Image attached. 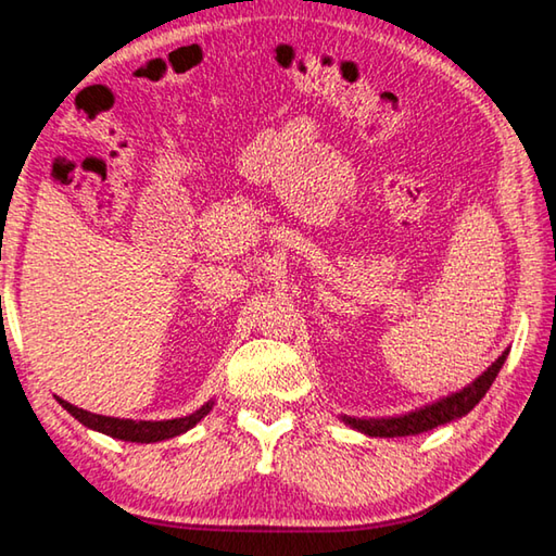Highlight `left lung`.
Segmentation results:
<instances>
[{
  "label": "left lung",
  "mask_w": 556,
  "mask_h": 556,
  "mask_svg": "<svg viewBox=\"0 0 556 556\" xmlns=\"http://www.w3.org/2000/svg\"><path fill=\"white\" fill-rule=\"evenodd\" d=\"M509 349L502 351V356L492 364L488 371L480 374L472 383L465 386L463 391H455L445 399H438L435 403L422 405L410 413H403V416H389V418H354V416H341L346 426L361 430V433L374 435V438H403V435H418L426 433V430H433L438 426H445V422L457 420L482 401V395L490 391L492 381H495L502 364L507 361Z\"/></svg>",
  "instance_id": "obj_1"
}]
</instances>
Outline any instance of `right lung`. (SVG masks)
<instances>
[{"mask_svg":"<svg viewBox=\"0 0 556 556\" xmlns=\"http://www.w3.org/2000/svg\"><path fill=\"white\" fill-rule=\"evenodd\" d=\"M56 401L61 403V408L72 413V416L78 422H84L86 428L99 430V433L111 435L116 440H128V443H161V440H170L175 435L188 433V430L195 428L215 405V401H207L205 405H200L195 413H188V416H182V418L134 420V418H113V416H101V413L84 410L74 403L59 399V395H56Z\"/></svg>","mask_w":556,"mask_h":556,"instance_id":"right-lung-1","label":"right lung"}]
</instances>
